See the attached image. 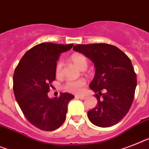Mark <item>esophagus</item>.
<instances>
[{
  "label": "esophagus",
  "instance_id": "esophagus-1",
  "mask_svg": "<svg viewBox=\"0 0 149 149\" xmlns=\"http://www.w3.org/2000/svg\"><path fill=\"white\" fill-rule=\"evenodd\" d=\"M76 99H80V100H84L85 99V97L84 96H79V95H76L75 96Z\"/></svg>",
  "mask_w": 149,
  "mask_h": 149
}]
</instances>
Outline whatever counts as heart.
<instances>
[{
    "label": "heart",
    "instance_id": "b5f03b06",
    "mask_svg": "<svg viewBox=\"0 0 149 149\" xmlns=\"http://www.w3.org/2000/svg\"><path fill=\"white\" fill-rule=\"evenodd\" d=\"M72 60L74 63V65H76L80 69L84 70L88 67V60L84 55L75 54V55H72ZM61 69H62V62H61V61H58L56 68H55L56 74H60L61 72ZM84 84H85V81L84 79L68 80L65 84L64 88L68 91L78 94L81 91L82 88L84 86Z\"/></svg>",
    "mask_w": 149,
    "mask_h": 149
}]
</instances>
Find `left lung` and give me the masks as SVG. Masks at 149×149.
Returning a JSON list of instances; mask_svg holds the SVG:
<instances>
[{
  "label": "left lung",
  "instance_id": "left-lung-1",
  "mask_svg": "<svg viewBox=\"0 0 149 149\" xmlns=\"http://www.w3.org/2000/svg\"><path fill=\"white\" fill-rule=\"evenodd\" d=\"M73 49L94 64L95 74L90 88L98 94H95L97 106L88 112L90 121L103 128L118 123L130 110L137 85L131 60L120 49L110 44H80Z\"/></svg>",
  "mask_w": 149,
  "mask_h": 149
}]
</instances>
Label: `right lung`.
Masks as SVG:
<instances>
[{
    "mask_svg": "<svg viewBox=\"0 0 149 149\" xmlns=\"http://www.w3.org/2000/svg\"><path fill=\"white\" fill-rule=\"evenodd\" d=\"M74 44H39L24 54L13 74V91L17 104L28 121L44 131H52L65 120L68 104L74 96L61 93L49 98L48 92L55 79L57 60Z\"/></svg>",
    "mask_w": 149,
    "mask_h": 149,
    "instance_id": "right-lung-1",
    "label": "right lung"
}]
</instances>
